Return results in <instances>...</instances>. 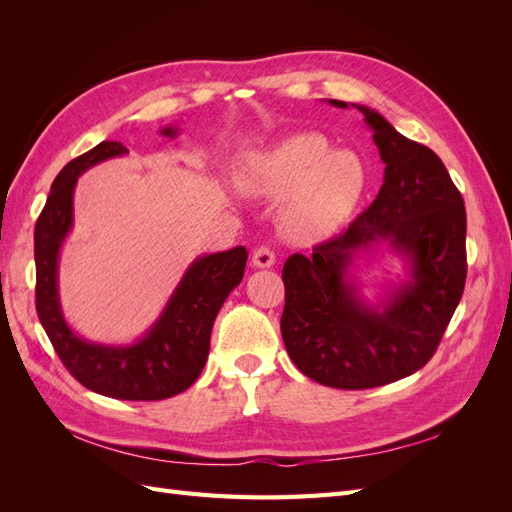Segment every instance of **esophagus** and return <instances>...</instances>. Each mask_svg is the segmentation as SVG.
<instances>
[{
  "instance_id": "34e87169",
  "label": "esophagus",
  "mask_w": 512,
  "mask_h": 512,
  "mask_svg": "<svg viewBox=\"0 0 512 512\" xmlns=\"http://www.w3.org/2000/svg\"><path fill=\"white\" fill-rule=\"evenodd\" d=\"M252 265L256 269H269L275 265V254L269 250V247H258L252 256Z\"/></svg>"
}]
</instances>
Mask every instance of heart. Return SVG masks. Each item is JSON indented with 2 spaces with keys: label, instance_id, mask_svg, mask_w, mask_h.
<instances>
[{
  "label": "heart",
  "instance_id": "obj_1",
  "mask_svg": "<svg viewBox=\"0 0 512 512\" xmlns=\"http://www.w3.org/2000/svg\"><path fill=\"white\" fill-rule=\"evenodd\" d=\"M258 188L284 198L282 226L294 241H318L344 226L361 205L369 168L356 151L333 149L320 132L282 138L254 162Z\"/></svg>",
  "mask_w": 512,
  "mask_h": 512
}]
</instances>
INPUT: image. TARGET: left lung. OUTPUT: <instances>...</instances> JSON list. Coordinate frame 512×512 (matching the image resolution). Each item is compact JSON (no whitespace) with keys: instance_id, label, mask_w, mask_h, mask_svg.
Masks as SVG:
<instances>
[{"instance_id":"8db88e82","label":"left lung","mask_w":512,"mask_h":512,"mask_svg":"<svg viewBox=\"0 0 512 512\" xmlns=\"http://www.w3.org/2000/svg\"><path fill=\"white\" fill-rule=\"evenodd\" d=\"M363 113L384 162L374 203L342 235L292 254L282 271V337L292 363L333 389H374L406 378L436 352L466 286V207L429 147L399 134L378 111ZM389 251L405 265L369 302L353 273Z\"/></svg>"}]
</instances>
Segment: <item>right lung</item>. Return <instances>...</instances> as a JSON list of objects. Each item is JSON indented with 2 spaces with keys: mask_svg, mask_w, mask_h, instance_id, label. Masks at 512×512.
Instances as JSON below:
<instances>
[{
  "mask_svg": "<svg viewBox=\"0 0 512 512\" xmlns=\"http://www.w3.org/2000/svg\"><path fill=\"white\" fill-rule=\"evenodd\" d=\"M160 134L175 138L179 128L166 126ZM126 153L121 143L102 141L55 177L34 232L36 309L61 363L89 391L113 399L158 401L183 393L203 371L215 316L241 284L247 252L239 245L194 258L156 322L132 344L89 342L76 333L59 299V254L74 226V188L85 170Z\"/></svg>",
  "mask_w": 512,
  "mask_h": 512,
  "instance_id": "obj_1",
  "label": "right lung"
}]
</instances>
